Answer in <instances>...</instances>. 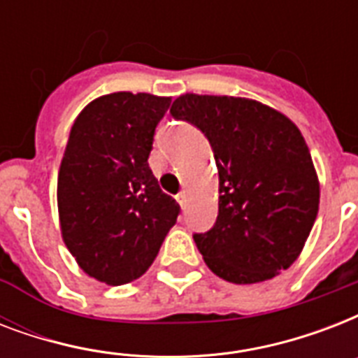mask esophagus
<instances>
[{
	"instance_id": "obj_1",
	"label": "esophagus",
	"mask_w": 358,
	"mask_h": 358,
	"mask_svg": "<svg viewBox=\"0 0 358 358\" xmlns=\"http://www.w3.org/2000/svg\"><path fill=\"white\" fill-rule=\"evenodd\" d=\"M176 201H178L180 206H184V204H185V191H180L178 195H176Z\"/></svg>"
}]
</instances>
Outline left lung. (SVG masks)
Segmentation results:
<instances>
[{
  "label": "left lung",
  "instance_id": "8db88e82",
  "mask_svg": "<svg viewBox=\"0 0 358 358\" xmlns=\"http://www.w3.org/2000/svg\"><path fill=\"white\" fill-rule=\"evenodd\" d=\"M171 115L206 135L217 165V221L193 236L206 266L234 284L288 269L320 208V180L299 128L250 98L189 92L174 100Z\"/></svg>",
  "mask_w": 358,
  "mask_h": 358
}]
</instances>
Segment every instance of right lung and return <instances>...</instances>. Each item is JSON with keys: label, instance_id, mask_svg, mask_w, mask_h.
Here are the masks:
<instances>
[{"label": "right lung", "instance_id": "right-lung-1", "mask_svg": "<svg viewBox=\"0 0 358 358\" xmlns=\"http://www.w3.org/2000/svg\"><path fill=\"white\" fill-rule=\"evenodd\" d=\"M169 106L167 96L111 92L70 128L57 178L61 236L78 266L109 286L145 275L180 213L148 167Z\"/></svg>", "mask_w": 358, "mask_h": 358}]
</instances>
